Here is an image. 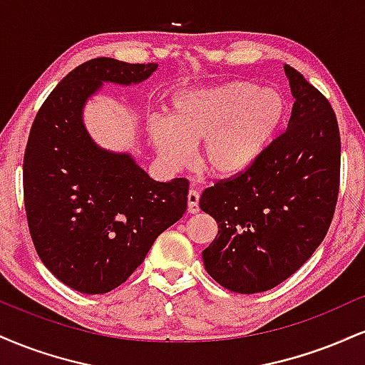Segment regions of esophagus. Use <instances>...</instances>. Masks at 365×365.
Listing matches in <instances>:
<instances>
[{"instance_id": "1", "label": "esophagus", "mask_w": 365, "mask_h": 365, "mask_svg": "<svg viewBox=\"0 0 365 365\" xmlns=\"http://www.w3.org/2000/svg\"><path fill=\"white\" fill-rule=\"evenodd\" d=\"M187 204L190 215H197L199 212V194H197V190H194V188H190V192H188Z\"/></svg>"}]
</instances>
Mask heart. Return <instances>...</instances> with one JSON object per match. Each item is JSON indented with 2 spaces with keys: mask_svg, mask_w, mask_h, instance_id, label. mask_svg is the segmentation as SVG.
<instances>
[{
  "mask_svg": "<svg viewBox=\"0 0 365 365\" xmlns=\"http://www.w3.org/2000/svg\"><path fill=\"white\" fill-rule=\"evenodd\" d=\"M287 101L273 87L252 81L178 92L168 120L149 121V137L170 166H185L199 144L197 165L212 177H232L262 154L284 118Z\"/></svg>",
  "mask_w": 365,
  "mask_h": 365,
  "instance_id": "heart-1",
  "label": "heart"
}]
</instances>
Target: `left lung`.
I'll list each match as a JSON object with an SVG mask.
<instances>
[{"label":"left lung","instance_id":"obj_1","mask_svg":"<svg viewBox=\"0 0 365 365\" xmlns=\"http://www.w3.org/2000/svg\"><path fill=\"white\" fill-rule=\"evenodd\" d=\"M295 98L288 128L249 168L204 190L200 209L217 223L202 252L207 273L226 290L278 287L328 233L340 194L341 140L324 94L284 66Z\"/></svg>","mask_w":365,"mask_h":365}]
</instances>
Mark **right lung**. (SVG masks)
Wrapping results in <instances>:
<instances>
[{"label":"right lung","mask_w":365,"mask_h":365,"mask_svg":"<svg viewBox=\"0 0 365 365\" xmlns=\"http://www.w3.org/2000/svg\"><path fill=\"white\" fill-rule=\"evenodd\" d=\"M158 63L94 58L72 70L37 111L24 154V204L41 261L73 290L120 287L187 209L188 180L156 182L127 154L99 149L82 106L103 82L145 81Z\"/></svg>","instance_id":"right-lung-1"}]
</instances>
